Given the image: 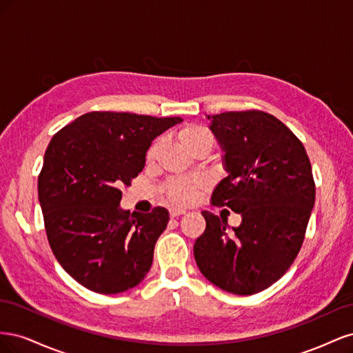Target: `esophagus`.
Returning a JSON list of instances; mask_svg holds the SVG:
<instances>
[{
    "label": "esophagus",
    "instance_id": "obj_1",
    "mask_svg": "<svg viewBox=\"0 0 353 353\" xmlns=\"http://www.w3.org/2000/svg\"><path fill=\"white\" fill-rule=\"evenodd\" d=\"M184 213H185V210H183V209H175V208L169 209L170 218H178V216H181V215H184Z\"/></svg>",
    "mask_w": 353,
    "mask_h": 353
}]
</instances>
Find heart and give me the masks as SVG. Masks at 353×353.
<instances>
[{
    "instance_id": "heart-1",
    "label": "heart",
    "mask_w": 353,
    "mask_h": 353,
    "mask_svg": "<svg viewBox=\"0 0 353 353\" xmlns=\"http://www.w3.org/2000/svg\"><path fill=\"white\" fill-rule=\"evenodd\" d=\"M178 138L181 144H183L187 150L191 153L197 148L199 145H201L203 143H212V135L210 132L203 126H197V125H190L183 128L179 131ZM159 141H154L152 144V147L148 148L147 152V160H153L159 152ZM208 185V181L205 176H191V178H172L166 184V196L168 199L175 203V205H190L193 203L199 194L200 191Z\"/></svg>"
}]
</instances>
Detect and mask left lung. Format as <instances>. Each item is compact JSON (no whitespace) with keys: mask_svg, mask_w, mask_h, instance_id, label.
Listing matches in <instances>:
<instances>
[{"mask_svg":"<svg viewBox=\"0 0 353 353\" xmlns=\"http://www.w3.org/2000/svg\"><path fill=\"white\" fill-rule=\"evenodd\" d=\"M228 176L212 205L241 215L240 227L203 210L206 230L194 243L200 272L228 293L249 296L280 280L302 248L315 203L312 168L301 140L261 110L208 116Z\"/></svg>","mask_w":353,"mask_h":353,"instance_id":"1","label":"left lung"}]
</instances>
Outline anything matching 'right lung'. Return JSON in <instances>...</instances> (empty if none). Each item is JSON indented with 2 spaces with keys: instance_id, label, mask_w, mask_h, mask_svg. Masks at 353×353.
<instances>
[{
  "instance_id": "add662e5",
  "label": "right lung",
  "mask_w": 353,
  "mask_h": 353,
  "mask_svg": "<svg viewBox=\"0 0 353 353\" xmlns=\"http://www.w3.org/2000/svg\"><path fill=\"white\" fill-rule=\"evenodd\" d=\"M181 117L91 112L51 138L38 176L47 239L72 279L101 294L140 284L169 212L132 215L121 209V187L145 165L152 141Z\"/></svg>"
}]
</instances>
